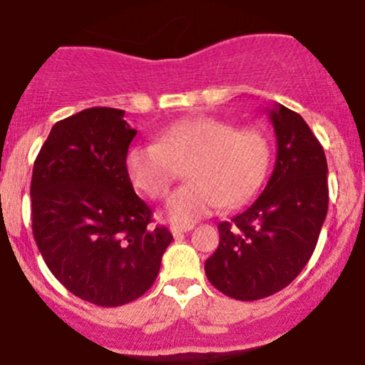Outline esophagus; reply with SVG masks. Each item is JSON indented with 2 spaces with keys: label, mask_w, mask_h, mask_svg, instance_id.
<instances>
[{
  "label": "esophagus",
  "mask_w": 365,
  "mask_h": 365,
  "mask_svg": "<svg viewBox=\"0 0 365 365\" xmlns=\"http://www.w3.org/2000/svg\"><path fill=\"white\" fill-rule=\"evenodd\" d=\"M192 228H194V225H173L171 226V233L175 237H178V235H182V233L190 232Z\"/></svg>",
  "instance_id": "esophagus-1"
}]
</instances>
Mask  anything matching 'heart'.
<instances>
[{"mask_svg": "<svg viewBox=\"0 0 365 365\" xmlns=\"http://www.w3.org/2000/svg\"><path fill=\"white\" fill-rule=\"evenodd\" d=\"M269 160L271 144L258 128L194 118L162 130L155 144L130 148L126 171L140 192L162 200L185 169L190 183L169 197L165 214L187 225L222 205L235 208L247 203L260 190Z\"/></svg>", "mask_w": 365, "mask_h": 365, "instance_id": "b5f03b06", "label": "heart"}]
</instances>
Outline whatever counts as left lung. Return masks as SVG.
Listing matches in <instances>:
<instances>
[{"label": "left lung", "instance_id": "obj_1", "mask_svg": "<svg viewBox=\"0 0 365 365\" xmlns=\"http://www.w3.org/2000/svg\"><path fill=\"white\" fill-rule=\"evenodd\" d=\"M277 162L260 196L232 221L219 222V246L205 262L217 291L240 302L287 287L316 250L328 212L324 150L305 119L274 105Z\"/></svg>", "mask_w": 365, "mask_h": 365}]
</instances>
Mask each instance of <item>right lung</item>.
<instances>
[{
	"instance_id": "add662e5",
	"label": "right lung",
	"mask_w": 365,
	"mask_h": 365,
	"mask_svg": "<svg viewBox=\"0 0 365 365\" xmlns=\"http://www.w3.org/2000/svg\"><path fill=\"white\" fill-rule=\"evenodd\" d=\"M125 110L94 107L56 123L31 175V228L53 277L98 307L140 298L157 280L173 235L151 225L126 153L135 137Z\"/></svg>"
}]
</instances>
